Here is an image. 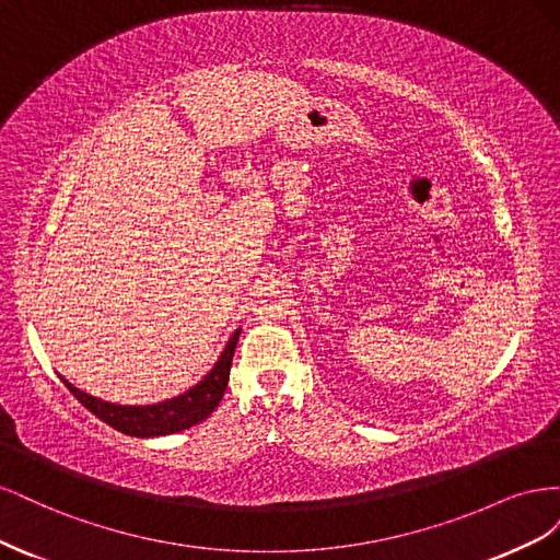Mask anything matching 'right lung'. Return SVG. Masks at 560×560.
<instances>
[{"instance_id":"right-lung-1","label":"right lung","mask_w":560,"mask_h":560,"mask_svg":"<svg viewBox=\"0 0 560 560\" xmlns=\"http://www.w3.org/2000/svg\"><path fill=\"white\" fill-rule=\"evenodd\" d=\"M238 338H241V329H235L233 336L229 338V343L224 346L222 354H219V360L214 362V366L194 387H189L186 393L173 399H165L159 404H144V406L112 404L105 399H97L93 395H86L83 389L74 387L62 376L60 381L95 418L107 422L109 428L118 432H124L128 436H142V439L175 434L198 425V422L206 420L217 409L219 401H222Z\"/></svg>"}]
</instances>
